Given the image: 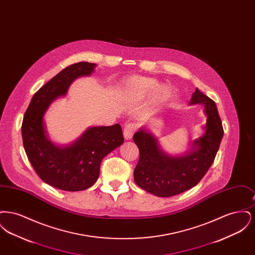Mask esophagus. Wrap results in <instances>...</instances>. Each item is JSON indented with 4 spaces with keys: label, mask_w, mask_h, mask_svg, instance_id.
I'll return each mask as SVG.
<instances>
[{
    "label": "esophagus",
    "mask_w": 255,
    "mask_h": 255,
    "mask_svg": "<svg viewBox=\"0 0 255 255\" xmlns=\"http://www.w3.org/2000/svg\"><path fill=\"white\" fill-rule=\"evenodd\" d=\"M135 132V125L133 123H128L124 127L123 134L125 139H131L133 137V133Z\"/></svg>",
    "instance_id": "34e87169"
}]
</instances>
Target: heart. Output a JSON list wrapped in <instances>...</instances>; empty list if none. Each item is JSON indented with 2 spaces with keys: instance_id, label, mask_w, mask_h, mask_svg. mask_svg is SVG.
Wrapping results in <instances>:
<instances>
[{
  "instance_id": "heart-1",
  "label": "heart",
  "mask_w": 255,
  "mask_h": 255,
  "mask_svg": "<svg viewBox=\"0 0 255 255\" xmlns=\"http://www.w3.org/2000/svg\"><path fill=\"white\" fill-rule=\"evenodd\" d=\"M158 82L150 77L144 76H133L129 78L125 83V90L128 93H140L145 94L153 92L157 89ZM162 97H168L170 95V90L168 88H163L160 91Z\"/></svg>"
}]
</instances>
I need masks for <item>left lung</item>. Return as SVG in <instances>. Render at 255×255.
<instances>
[{
  "label": "left lung",
  "instance_id": "left-lung-1",
  "mask_svg": "<svg viewBox=\"0 0 255 255\" xmlns=\"http://www.w3.org/2000/svg\"><path fill=\"white\" fill-rule=\"evenodd\" d=\"M189 104H204L207 120L206 132L195 139L192 150L185 155H166L159 148L157 138L144 129L133 134L139 150L133 179L151 194L171 197L192 188L203 179L216 157L224 129L215 102L196 89Z\"/></svg>",
  "mask_w": 255,
  "mask_h": 255
}]
</instances>
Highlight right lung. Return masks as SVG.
<instances>
[{"instance_id": "1", "label": "right lung", "mask_w": 255, "mask_h": 255, "mask_svg": "<svg viewBox=\"0 0 255 255\" xmlns=\"http://www.w3.org/2000/svg\"><path fill=\"white\" fill-rule=\"evenodd\" d=\"M96 64H73L41 87L32 97L22 123L26 156L43 182L65 191H81L91 187L99 176L100 163L124 141L120 124L91 127L73 143L54 145L45 130L44 115L49 104L65 96L73 80L91 75Z\"/></svg>"}]
</instances>
